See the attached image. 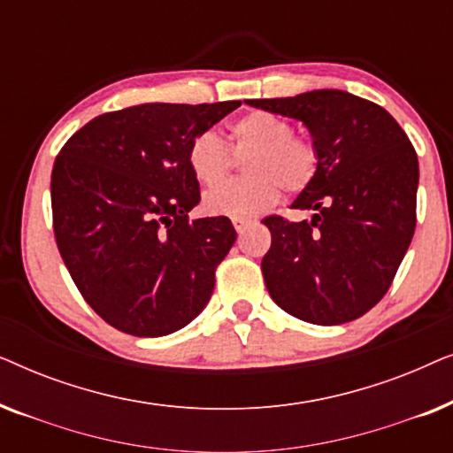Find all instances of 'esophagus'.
Returning a JSON list of instances; mask_svg holds the SVG:
<instances>
[{"mask_svg":"<svg viewBox=\"0 0 453 453\" xmlns=\"http://www.w3.org/2000/svg\"><path fill=\"white\" fill-rule=\"evenodd\" d=\"M233 225H234V228H237V233H243L245 228H247V225H250V220H245V219H234Z\"/></svg>","mask_w":453,"mask_h":453,"instance_id":"1","label":"esophagus"}]
</instances>
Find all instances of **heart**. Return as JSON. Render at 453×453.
<instances>
[{
  "instance_id": "obj_1",
  "label": "heart",
  "mask_w": 453,
  "mask_h": 453,
  "mask_svg": "<svg viewBox=\"0 0 453 453\" xmlns=\"http://www.w3.org/2000/svg\"><path fill=\"white\" fill-rule=\"evenodd\" d=\"M233 151L238 157L245 153L243 182L226 184L232 168ZM188 165L197 181L213 188L203 197V210L214 216L250 219L274 206L280 189L296 196L311 185L319 166V152L305 135H296L290 121L282 117L253 111L228 127V148L214 132L197 134L188 148Z\"/></svg>"
}]
</instances>
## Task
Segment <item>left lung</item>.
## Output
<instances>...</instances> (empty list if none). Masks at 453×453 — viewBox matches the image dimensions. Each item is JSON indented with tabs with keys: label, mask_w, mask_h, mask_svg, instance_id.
I'll return each instance as SVG.
<instances>
[{
	"label": "left lung",
	"mask_w": 453,
	"mask_h": 453,
	"mask_svg": "<svg viewBox=\"0 0 453 453\" xmlns=\"http://www.w3.org/2000/svg\"><path fill=\"white\" fill-rule=\"evenodd\" d=\"M245 103L303 121L319 152L311 185L293 202L311 219L262 220L270 296L309 324L361 318L388 293L417 226L414 146L386 109L344 90Z\"/></svg>",
	"instance_id": "left-lung-1"
}]
</instances>
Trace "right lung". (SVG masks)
<instances>
[{"instance_id": "add662e5", "label": "right lung", "mask_w": 453, "mask_h": 453, "mask_svg": "<svg viewBox=\"0 0 453 453\" xmlns=\"http://www.w3.org/2000/svg\"><path fill=\"white\" fill-rule=\"evenodd\" d=\"M239 104L146 103L103 113L55 158L59 253L84 301L119 332L166 336L210 301L237 233L226 216L189 220L200 183L188 148Z\"/></svg>"}]
</instances>
